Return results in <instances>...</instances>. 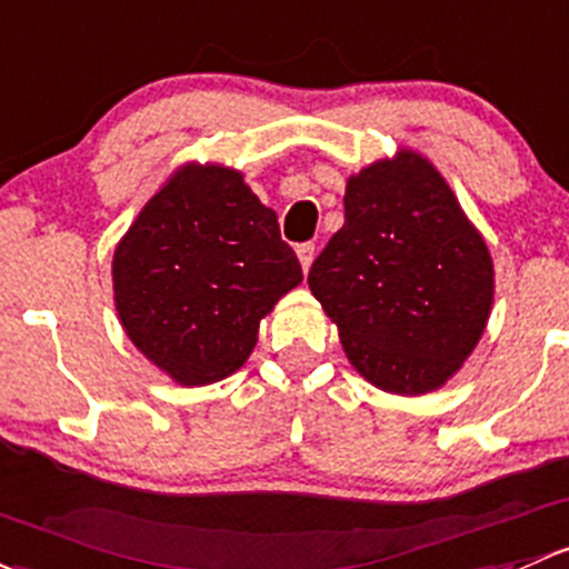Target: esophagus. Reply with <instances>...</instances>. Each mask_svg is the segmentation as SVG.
Wrapping results in <instances>:
<instances>
[{
    "mask_svg": "<svg viewBox=\"0 0 569 569\" xmlns=\"http://www.w3.org/2000/svg\"><path fill=\"white\" fill-rule=\"evenodd\" d=\"M297 256H300V264H302L305 272H308L310 264H313V259H316V244L313 242L297 244Z\"/></svg>",
    "mask_w": 569,
    "mask_h": 569,
    "instance_id": "1",
    "label": "esophagus"
}]
</instances>
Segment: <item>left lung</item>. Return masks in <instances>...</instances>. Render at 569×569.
<instances>
[{
	"label": "left lung",
	"instance_id": "left-lung-1",
	"mask_svg": "<svg viewBox=\"0 0 569 569\" xmlns=\"http://www.w3.org/2000/svg\"><path fill=\"white\" fill-rule=\"evenodd\" d=\"M346 223L308 272L351 365L381 390H439L471 355L493 302L486 239L417 152L346 184Z\"/></svg>",
	"mask_w": 569,
	"mask_h": 569
}]
</instances>
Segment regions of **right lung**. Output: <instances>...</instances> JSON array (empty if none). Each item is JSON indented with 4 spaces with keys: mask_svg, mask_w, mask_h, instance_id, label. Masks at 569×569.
<instances>
[{
    "mask_svg": "<svg viewBox=\"0 0 569 569\" xmlns=\"http://www.w3.org/2000/svg\"><path fill=\"white\" fill-rule=\"evenodd\" d=\"M278 214L242 174L184 166L152 196L113 253V300L128 338L184 387L242 368L259 321L300 286Z\"/></svg>",
    "mask_w": 569,
    "mask_h": 569,
    "instance_id": "obj_1",
    "label": "right lung"
}]
</instances>
